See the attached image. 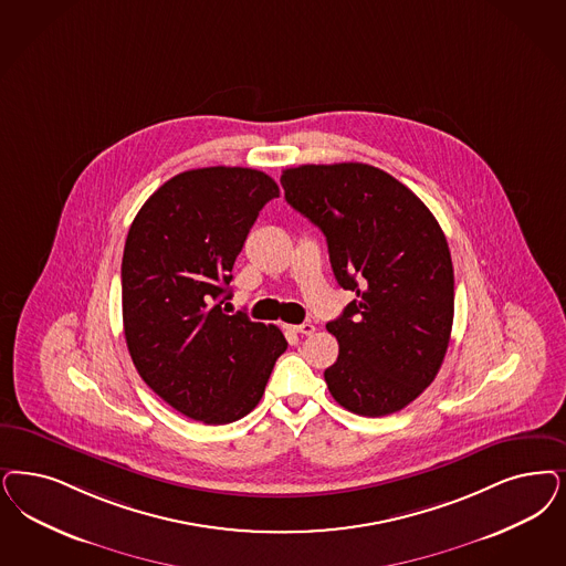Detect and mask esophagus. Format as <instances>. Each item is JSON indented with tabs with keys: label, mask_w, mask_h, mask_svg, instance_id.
<instances>
[{
	"label": "esophagus",
	"mask_w": 566,
	"mask_h": 566,
	"mask_svg": "<svg viewBox=\"0 0 566 566\" xmlns=\"http://www.w3.org/2000/svg\"><path fill=\"white\" fill-rule=\"evenodd\" d=\"M289 331L296 332V334H305V336H310L315 332V326L310 324V322H305V324H296V326H289Z\"/></svg>",
	"instance_id": "obj_1"
}]
</instances>
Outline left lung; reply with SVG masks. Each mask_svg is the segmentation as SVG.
<instances>
[{"mask_svg": "<svg viewBox=\"0 0 566 566\" xmlns=\"http://www.w3.org/2000/svg\"><path fill=\"white\" fill-rule=\"evenodd\" d=\"M286 202L328 242L336 282L355 293L326 324L338 359L324 371L345 410H403L434 380L453 324L448 240L427 205L364 163L301 165L282 174Z\"/></svg>", "mask_w": 566, "mask_h": 566, "instance_id": "1", "label": "left lung"}]
</instances>
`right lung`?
<instances>
[{
	"mask_svg": "<svg viewBox=\"0 0 566 566\" xmlns=\"http://www.w3.org/2000/svg\"><path fill=\"white\" fill-rule=\"evenodd\" d=\"M277 196V184L256 169L184 171L144 202L125 240L127 349L142 380L198 422L228 424L253 411L289 347L273 324L221 310L235 256Z\"/></svg>",
	"mask_w": 566,
	"mask_h": 566,
	"instance_id": "add662e5",
	"label": "right lung"
}]
</instances>
